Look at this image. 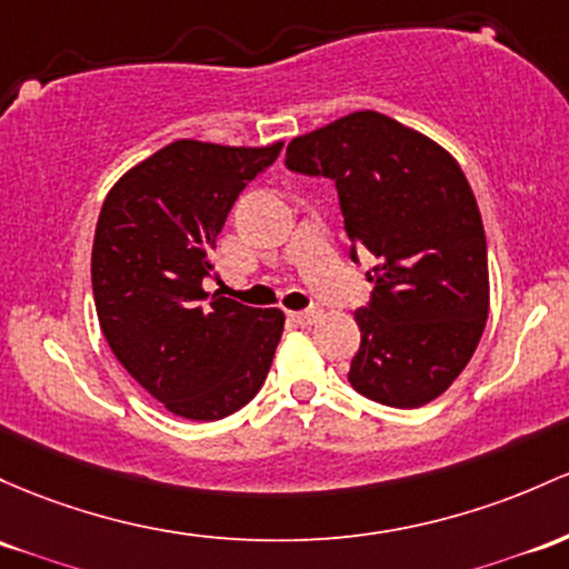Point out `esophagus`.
<instances>
[{"label": "esophagus", "instance_id": "34e87169", "mask_svg": "<svg viewBox=\"0 0 569 569\" xmlns=\"http://www.w3.org/2000/svg\"><path fill=\"white\" fill-rule=\"evenodd\" d=\"M321 313H323V310L318 308V305H313V308L299 310V313H291V318H295L297 323H302V327H308V323H316L318 318H321Z\"/></svg>", "mask_w": 569, "mask_h": 569}]
</instances>
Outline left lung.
I'll return each instance as SVG.
<instances>
[{"label": "left lung", "mask_w": 569, "mask_h": 569, "mask_svg": "<svg viewBox=\"0 0 569 569\" xmlns=\"http://www.w3.org/2000/svg\"><path fill=\"white\" fill-rule=\"evenodd\" d=\"M286 167L329 178L351 259L370 251V302L356 310L361 346L348 380L389 408L440 397L476 353L489 318V259L465 172L429 137L376 110L295 137Z\"/></svg>", "instance_id": "left-lung-1"}]
</instances>
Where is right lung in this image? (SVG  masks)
Returning a JSON list of instances; mask_svg holds the SVG:
<instances>
[{
	"instance_id": "obj_1",
	"label": "right lung",
	"mask_w": 569,
	"mask_h": 569,
	"mask_svg": "<svg viewBox=\"0 0 569 569\" xmlns=\"http://www.w3.org/2000/svg\"><path fill=\"white\" fill-rule=\"evenodd\" d=\"M280 148L178 140L123 174L102 204L91 251L99 327L129 376L174 416H232L270 372L283 313L210 297L202 280L237 197Z\"/></svg>"
}]
</instances>
